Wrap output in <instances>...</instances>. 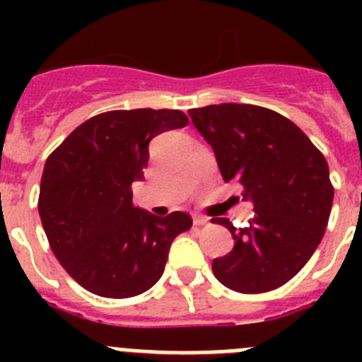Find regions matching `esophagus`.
Here are the masks:
<instances>
[{"label":"esophagus","instance_id":"34e87169","mask_svg":"<svg viewBox=\"0 0 362 362\" xmlns=\"http://www.w3.org/2000/svg\"><path fill=\"white\" fill-rule=\"evenodd\" d=\"M206 223H209V219H206L204 216H194V225L196 226H203L206 225Z\"/></svg>","mask_w":362,"mask_h":362}]
</instances>
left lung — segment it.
Here are the masks:
<instances>
[{
    "instance_id": "1",
    "label": "left lung",
    "mask_w": 362,
    "mask_h": 362,
    "mask_svg": "<svg viewBox=\"0 0 362 362\" xmlns=\"http://www.w3.org/2000/svg\"><path fill=\"white\" fill-rule=\"evenodd\" d=\"M209 141L226 183L235 179L254 203L250 225L232 232L233 250L214 259L221 284L263 293L288 283L308 263L325 235L334 187L321 150L288 117L257 105L223 103L188 110Z\"/></svg>"
}]
</instances>
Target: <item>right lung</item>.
I'll return each mask as SVG.
<instances>
[{"instance_id":"add662e5","label":"right lung","mask_w":362,"mask_h":362,"mask_svg":"<svg viewBox=\"0 0 362 362\" xmlns=\"http://www.w3.org/2000/svg\"><path fill=\"white\" fill-rule=\"evenodd\" d=\"M181 110H110L86 119L57 146L41 175L40 210L54 255L85 290L127 299L152 288L165 272L170 245L192 217L152 216L132 204L148 143L183 129Z\"/></svg>"}]
</instances>
